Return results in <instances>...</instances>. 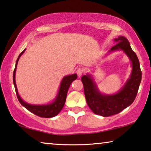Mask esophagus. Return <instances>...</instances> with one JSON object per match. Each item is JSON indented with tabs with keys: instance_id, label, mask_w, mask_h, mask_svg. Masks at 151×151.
Listing matches in <instances>:
<instances>
[{
	"instance_id": "34e87169",
	"label": "esophagus",
	"mask_w": 151,
	"mask_h": 151,
	"mask_svg": "<svg viewBox=\"0 0 151 151\" xmlns=\"http://www.w3.org/2000/svg\"><path fill=\"white\" fill-rule=\"evenodd\" d=\"M83 72H84V69L82 68H79L77 70V74L78 77H79L83 74Z\"/></svg>"
}]
</instances>
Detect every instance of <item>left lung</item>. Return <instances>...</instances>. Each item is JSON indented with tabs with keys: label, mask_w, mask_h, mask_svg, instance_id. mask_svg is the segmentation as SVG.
Wrapping results in <instances>:
<instances>
[{
	"label": "left lung",
	"mask_w": 151,
	"mask_h": 151,
	"mask_svg": "<svg viewBox=\"0 0 151 151\" xmlns=\"http://www.w3.org/2000/svg\"><path fill=\"white\" fill-rule=\"evenodd\" d=\"M116 44L109 51L122 50L126 53L132 62V73L124 86L114 95L102 94L96 83L89 74L82 76L84 94L88 105L93 113L108 117L115 115L127 108L134 102L142 81V71L136 53L132 50L129 42L123 36L114 39Z\"/></svg>",
	"instance_id": "8db88e82"
}]
</instances>
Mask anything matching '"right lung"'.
<instances>
[{"label":"right lung","mask_w":151,"mask_h":151,"mask_svg":"<svg viewBox=\"0 0 151 151\" xmlns=\"http://www.w3.org/2000/svg\"><path fill=\"white\" fill-rule=\"evenodd\" d=\"M25 50L26 49H24L20 53L18 58H17L16 65H15V68L14 70V73H13V83H14V85L15 91H16L17 98H18L19 101V102L22 106H24L26 109H28L29 111L32 112V113L35 114V115L42 118H52L53 116L58 115L59 112L62 110L63 107L64 106L68 89H69L72 82L77 78V74L65 76V77L63 78L61 83H60V88H59L58 95H57L56 99L53 100V102L48 104H42V105H35V104H28V103L24 102L20 98L19 95L18 93V91H17L16 81H15V73H16L17 63H18L19 59L23 53H24Z\"/></svg>","instance_id":"obj_1"}]
</instances>
